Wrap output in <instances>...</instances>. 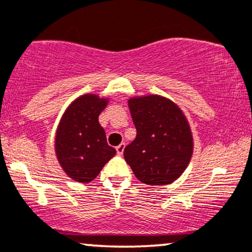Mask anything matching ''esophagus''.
<instances>
[{"label": "esophagus", "instance_id": "esophagus-1", "mask_svg": "<svg viewBox=\"0 0 252 252\" xmlns=\"http://www.w3.org/2000/svg\"><path fill=\"white\" fill-rule=\"evenodd\" d=\"M124 148H126V144H124V143H121L120 145H117L116 151H117L118 155H122L123 151H124Z\"/></svg>", "mask_w": 252, "mask_h": 252}]
</instances>
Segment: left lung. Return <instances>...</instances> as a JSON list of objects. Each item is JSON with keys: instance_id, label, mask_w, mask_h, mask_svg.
<instances>
[{"instance_id": "left-lung-1", "label": "left lung", "mask_w": 252, "mask_h": 252, "mask_svg": "<svg viewBox=\"0 0 252 252\" xmlns=\"http://www.w3.org/2000/svg\"><path fill=\"white\" fill-rule=\"evenodd\" d=\"M137 134L124 158L142 183L164 186L177 180L192 155V135L186 116L170 99L158 95L130 98Z\"/></svg>"}]
</instances>
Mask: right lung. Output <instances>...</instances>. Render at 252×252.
Wrapping results in <instances>:
<instances>
[{
  "label": "right lung",
  "mask_w": 252,
  "mask_h": 252,
  "mask_svg": "<svg viewBox=\"0 0 252 252\" xmlns=\"http://www.w3.org/2000/svg\"><path fill=\"white\" fill-rule=\"evenodd\" d=\"M107 104L108 99L87 94L75 99L61 118L55 138L56 156L74 181L92 182L116 154L98 123Z\"/></svg>",
  "instance_id": "right-lung-1"
}]
</instances>
